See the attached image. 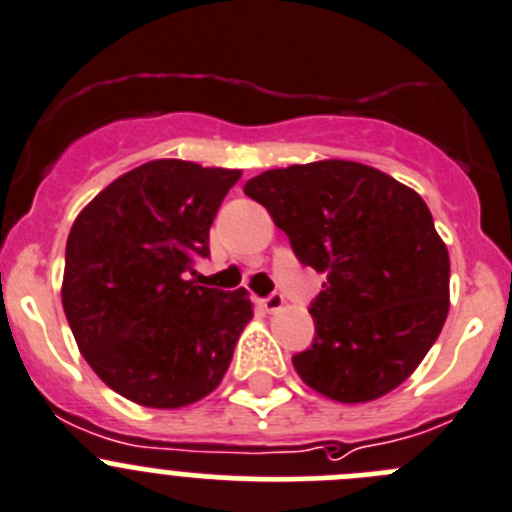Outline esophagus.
<instances>
[{
	"mask_svg": "<svg viewBox=\"0 0 512 512\" xmlns=\"http://www.w3.org/2000/svg\"><path fill=\"white\" fill-rule=\"evenodd\" d=\"M260 305L267 310V313H278V310L285 308V298L280 293H272L267 295V298H262Z\"/></svg>",
	"mask_w": 512,
	"mask_h": 512,
	"instance_id": "34e87169",
	"label": "esophagus"
}]
</instances>
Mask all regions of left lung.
Segmentation results:
<instances>
[{"label": "left lung", "instance_id": "obj_1", "mask_svg": "<svg viewBox=\"0 0 512 512\" xmlns=\"http://www.w3.org/2000/svg\"><path fill=\"white\" fill-rule=\"evenodd\" d=\"M245 194L326 272L310 305L315 341L300 379L341 404L389 394L417 371L450 310V255L417 191L394 176L326 159L262 171Z\"/></svg>", "mask_w": 512, "mask_h": 512}]
</instances>
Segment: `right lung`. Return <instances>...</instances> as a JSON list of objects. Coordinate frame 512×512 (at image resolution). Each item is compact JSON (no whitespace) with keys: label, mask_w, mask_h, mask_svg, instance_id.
I'll return each mask as SVG.
<instances>
[{"label":"right lung","mask_w":512,"mask_h":512,"mask_svg":"<svg viewBox=\"0 0 512 512\" xmlns=\"http://www.w3.org/2000/svg\"><path fill=\"white\" fill-rule=\"evenodd\" d=\"M242 171L156 159L105 186L75 217L62 308L105 386L151 409H179L222 384L252 321L247 290L186 280L209 255V227Z\"/></svg>","instance_id":"obj_1"}]
</instances>
